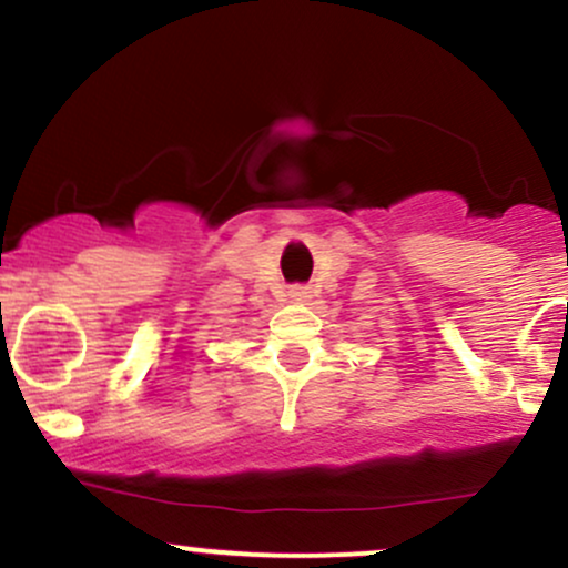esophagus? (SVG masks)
I'll return each mask as SVG.
<instances>
[{"instance_id":"obj_1","label":"esophagus","mask_w":568,"mask_h":568,"mask_svg":"<svg viewBox=\"0 0 568 568\" xmlns=\"http://www.w3.org/2000/svg\"><path fill=\"white\" fill-rule=\"evenodd\" d=\"M288 298L291 302H310L312 293H310V288H304V285H293V288L288 291Z\"/></svg>"}]
</instances>
